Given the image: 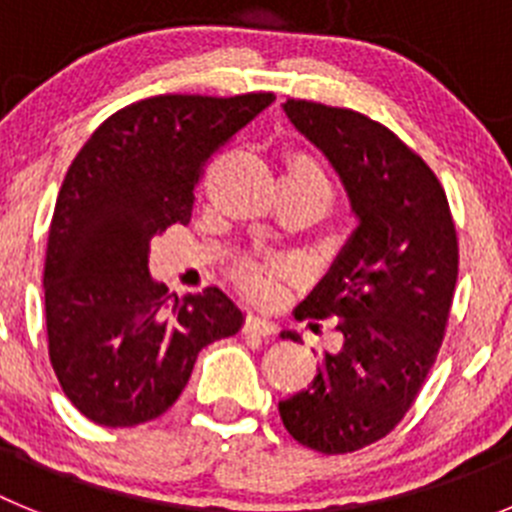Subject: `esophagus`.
<instances>
[{"label":"esophagus","instance_id":"obj_1","mask_svg":"<svg viewBox=\"0 0 512 512\" xmlns=\"http://www.w3.org/2000/svg\"><path fill=\"white\" fill-rule=\"evenodd\" d=\"M243 333H248V336L271 338L277 336V325L271 323L269 318H264V315H248L246 323H243Z\"/></svg>","mask_w":512,"mask_h":512}]
</instances>
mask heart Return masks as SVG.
<instances>
[{"label":"heart","instance_id":"heart-1","mask_svg":"<svg viewBox=\"0 0 512 512\" xmlns=\"http://www.w3.org/2000/svg\"><path fill=\"white\" fill-rule=\"evenodd\" d=\"M282 184L284 187L307 189V192H315L320 197H325V200H330L328 179H325L318 161L307 156V153H292L289 156ZM233 274L238 279V284L253 297H266L274 289V269H269L264 264H256V261H238Z\"/></svg>","mask_w":512,"mask_h":512}]
</instances>
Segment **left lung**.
<instances>
[{
    "mask_svg": "<svg viewBox=\"0 0 512 512\" xmlns=\"http://www.w3.org/2000/svg\"><path fill=\"white\" fill-rule=\"evenodd\" d=\"M282 110L336 169L356 228L295 310L300 320L333 318L341 343L279 415L307 449L351 454L405 418L431 372L459 274L456 228L436 174L392 130L305 99Z\"/></svg>",
    "mask_w": 512,
    "mask_h": 512,
    "instance_id": "1",
    "label": "left lung"
}]
</instances>
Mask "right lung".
Instances as JSON below:
<instances>
[{"label":"right lung","mask_w":512,"mask_h":512,"mask_svg":"<svg viewBox=\"0 0 512 512\" xmlns=\"http://www.w3.org/2000/svg\"><path fill=\"white\" fill-rule=\"evenodd\" d=\"M271 102V92L140 99L76 153L48 230L45 325L53 372L92 423L130 428L164 415L202 348L241 330V307L223 289L166 305L148 256L153 235L189 223L207 158Z\"/></svg>","instance_id":"add662e5"}]
</instances>
